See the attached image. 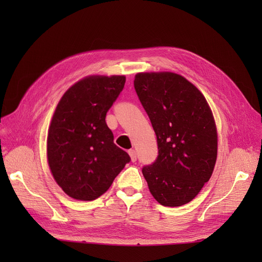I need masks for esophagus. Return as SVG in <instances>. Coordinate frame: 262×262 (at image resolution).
<instances>
[{"mask_svg":"<svg viewBox=\"0 0 262 262\" xmlns=\"http://www.w3.org/2000/svg\"><path fill=\"white\" fill-rule=\"evenodd\" d=\"M128 153H129V155H130L131 162H136V161H137V153H136V150H134V149H130V150H128Z\"/></svg>","mask_w":262,"mask_h":262,"instance_id":"obj_1","label":"esophagus"}]
</instances>
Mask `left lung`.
I'll list each match as a JSON object with an SVG mask.
<instances>
[{
  "label": "left lung",
  "mask_w": 262,
  "mask_h": 262,
  "mask_svg": "<svg viewBox=\"0 0 262 262\" xmlns=\"http://www.w3.org/2000/svg\"><path fill=\"white\" fill-rule=\"evenodd\" d=\"M134 89L156 134L158 156L142 169L149 192L180 207L200 192L217 157V130L203 94L172 72H141Z\"/></svg>",
  "instance_id": "obj_1"
}]
</instances>
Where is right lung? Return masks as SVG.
<instances>
[{"instance_id":"1","label":"right lung","mask_w":262,"mask_h":262,"mask_svg":"<svg viewBox=\"0 0 262 262\" xmlns=\"http://www.w3.org/2000/svg\"><path fill=\"white\" fill-rule=\"evenodd\" d=\"M124 83V75L86 76L63 94L54 110L47 160L55 182L75 200L104 194L130 162L105 120Z\"/></svg>"}]
</instances>
